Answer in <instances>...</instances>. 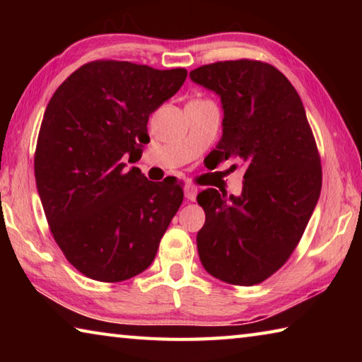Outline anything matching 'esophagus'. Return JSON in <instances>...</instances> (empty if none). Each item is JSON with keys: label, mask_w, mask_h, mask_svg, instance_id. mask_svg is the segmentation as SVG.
<instances>
[{"label": "esophagus", "mask_w": 362, "mask_h": 362, "mask_svg": "<svg viewBox=\"0 0 362 362\" xmlns=\"http://www.w3.org/2000/svg\"><path fill=\"white\" fill-rule=\"evenodd\" d=\"M196 194H198V188H196L194 185H192V183H188V185H185V198L187 199L194 201L196 199Z\"/></svg>", "instance_id": "34e87169"}]
</instances>
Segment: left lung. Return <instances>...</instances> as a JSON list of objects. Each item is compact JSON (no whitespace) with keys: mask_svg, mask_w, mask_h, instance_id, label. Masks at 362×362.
<instances>
[{"mask_svg":"<svg viewBox=\"0 0 362 362\" xmlns=\"http://www.w3.org/2000/svg\"><path fill=\"white\" fill-rule=\"evenodd\" d=\"M222 100L223 132L211 155L244 166L243 193L198 194L206 212L199 260L223 283L254 286L284 265L320 199L321 159L300 95L260 60H225L189 71ZM236 169V164H233Z\"/></svg>","mask_w":362,"mask_h":362,"instance_id":"1","label":"left lung"}]
</instances>
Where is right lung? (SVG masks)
Wrapping results in <instances>:
<instances>
[{
	"label": "right lung",
	"instance_id": "add662e5",
	"mask_svg": "<svg viewBox=\"0 0 362 362\" xmlns=\"http://www.w3.org/2000/svg\"><path fill=\"white\" fill-rule=\"evenodd\" d=\"M185 69L119 60L84 64L49 100L35 151L38 194L54 240L73 267L119 283L151 265L183 201L175 179L126 169L150 142V115L182 88Z\"/></svg>",
	"mask_w": 362,
	"mask_h": 362
}]
</instances>
